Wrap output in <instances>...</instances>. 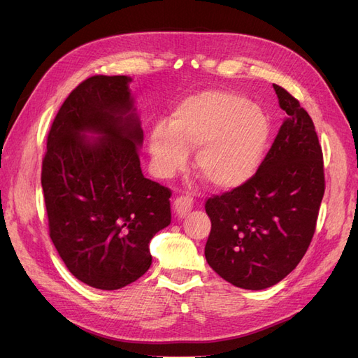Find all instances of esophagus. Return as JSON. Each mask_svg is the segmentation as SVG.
Here are the masks:
<instances>
[{"instance_id":"esophagus-1","label":"esophagus","mask_w":358,"mask_h":358,"mask_svg":"<svg viewBox=\"0 0 358 358\" xmlns=\"http://www.w3.org/2000/svg\"><path fill=\"white\" fill-rule=\"evenodd\" d=\"M173 208H175V212L180 218L188 215L192 209V199L191 197H178L173 203Z\"/></svg>"}]
</instances>
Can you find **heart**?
I'll return each mask as SVG.
<instances>
[{
	"instance_id": "obj_1",
	"label": "heart",
	"mask_w": 358,
	"mask_h": 358,
	"mask_svg": "<svg viewBox=\"0 0 358 358\" xmlns=\"http://www.w3.org/2000/svg\"><path fill=\"white\" fill-rule=\"evenodd\" d=\"M268 119L246 96L222 90L194 94L171 112L170 121L154 125L149 152L161 178L187 166L196 149V170L213 188L233 189L251 179L262 164Z\"/></svg>"
}]
</instances>
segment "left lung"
<instances>
[{"instance_id": "left-lung-1", "label": "left lung", "mask_w": 358, "mask_h": 358, "mask_svg": "<svg viewBox=\"0 0 358 358\" xmlns=\"http://www.w3.org/2000/svg\"><path fill=\"white\" fill-rule=\"evenodd\" d=\"M288 117L255 175L206 201L209 266L227 282L264 289L296 268L315 233L326 189L322 150L310 116L273 85Z\"/></svg>"}]
</instances>
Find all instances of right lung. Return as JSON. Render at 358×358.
Returning a JSON list of instances; mask_svg holds the SVG:
<instances>
[{"label": "right lung", "mask_w": 358, "mask_h": 358, "mask_svg": "<svg viewBox=\"0 0 358 358\" xmlns=\"http://www.w3.org/2000/svg\"><path fill=\"white\" fill-rule=\"evenodd\" d=\"M129 82L100 74L76 86L53 119L41 166L50 239L73 276L99 289L143 276L150 239L171 221V191L140 169L143 129Z\"/></svg>", "instance_id": "add662e5"}]
</instances>
